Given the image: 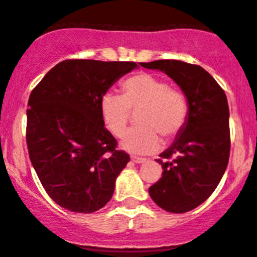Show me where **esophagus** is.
Listing matches in <instances>:
<instances>
[{
	"label": "esophagus",
	"mask_w": 257,
	"mask_h": 257,
	"mask_svg": "<svg viewBox=\"0 0 257 257\" xmlns=\"http://www.w3.org/2000/svg\"><path fill=\"white\" fill-rule=\"evenodd\" d=\"M146 161H147L146 158H141V157H132V162H133V163L141 164V163H144Z\"/></svg>",
	"instance_id": "1"
}]
</instances>
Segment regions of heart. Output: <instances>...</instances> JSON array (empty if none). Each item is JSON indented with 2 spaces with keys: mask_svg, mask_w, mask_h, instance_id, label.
I'll list each match as a JSON object with an SVG mask.
<instances>
[{
  "mask_svg": "<svg viewBox=\"0 0 257 257\" xmlns=\"http://www.w3.org/2000/svg\"><path fill=\"white\" fill-rule=\"evenodd\" d=\"M121 95L106 93L100 99V115L105 128L114 137H121L131 119L138 113L141 125L129 129L120 147L136 154H148L161 146V136L172 139L184 128L188 116V101L179 89L172 88L164 79L141 73L121 83Z\"/></svg>",
  "mask_w": 257,
  "mask_h": 257,
  "instance_id": "1",
  "label": "heart"
}]
</instances>
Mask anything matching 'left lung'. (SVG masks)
I'll return each mask as SVG.
<instances>
[{
	"mask_svg": "<svg viewBox=\"0 0 257 257\" xmlns=\"http://www.w3.org/2000/svg\"><path fill=\"white\" fill-rule=\"evenodd\" d=\"M141 65L167 74L188 101L186 125L156 159L163 168L162 178L149 187L152 200L164 211L188 212L212 195L227 167V98L217 81L198 65L179 60H157Z\"/></svg>",
	"mask_w": 257,
	"mask_h": 257,
	"instance_id": "obj_1",
	"label": "left lung"
}]
</instances>
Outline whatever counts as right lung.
<instances>
[{
	"label": "right lung",
	"instance_id": "obj_1",
	"mask_svg": "<svg viewBox=\"0 0 257 257\" xmlns=\"http://www.w3.org/2000/svg\"><path fill=\"white\" fill-rule=\"evenodd\" d=\"M131 61L65 60L31 91L26 142L47 195L62 208L91 213L110 201L131 161L105 129L100 99L133 69Z\"/></svg>",
	"mask_w": 257,
	"mask_h": 257
}]
</instances>
